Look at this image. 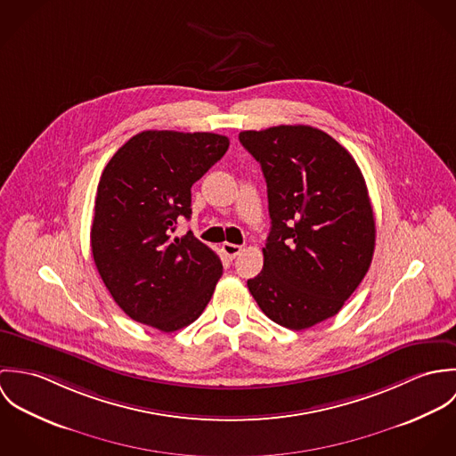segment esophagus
<instances>
[{"instance_id": "obj_1", "label": "esophagus", "mask_w": 456, "mask_h": 456, "mask_svg": "<svg viewBox=\"0 0 456 456\" xmlns=\"http://www.w3.org/2000/svg\"><path fill=\"white\" fill-rule=\"evenodd\" d=\"M240 251H242V246L228 244V242H224V244H223V253H224L230 260H233L235 256H239V255H240Z\"/></svg>"}]
</instances>
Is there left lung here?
Returning <instances> with one entry per match:
<instances>
[{"mask_svg": "<svg viewBox=\"0 0 456 456\" xmlns=\"http://www.w3.org/2000/svg\"><path fill=\"white\" fill-rule=\"evenodd\" d=\"M239 140L261 165L272 219L263 270L248 288L277 325L322 323L342 309L374 256L365 179L353 156L313 126L242 131Z\"/></svg>", "mask_w": 456, "mask_h": 456, "instance_id": "obj_1", "label": "left lung"}]
</instances>
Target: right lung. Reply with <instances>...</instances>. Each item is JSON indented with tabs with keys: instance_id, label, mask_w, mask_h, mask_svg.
I'll use <instances>...</instances> for the list:
<instances>
[{
	"instance_id": "1",
	"label": "right lung",
	"mask_w": 456,
	"mask_h": 456,
	"mask_svg": "<svg viewBox=\"0 0 456 456\" xmlns=\"http://www.w3.org/2000/svg\"><path fill=\"white\" fill-rule=\"evenodd\" d=\"M216 133L142 131L107 163L94 201L91 251L116 304L161 331L191 325L223 273L219 256L190 232L191 186L228 151Z\"/></svg>"
}]
</instances>
